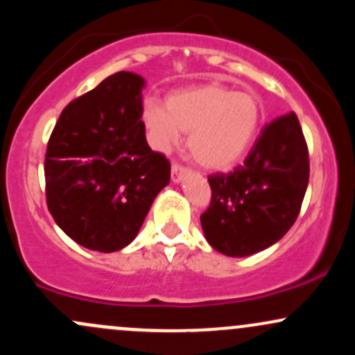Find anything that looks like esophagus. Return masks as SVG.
I'll return each instance as SVG.
<instances>
[{"label":"esophagus","mask_w":355,"mask_h":355,"mask_svg":"<svg viewBox=\"0 0 355 355\" xmlns=\"http://www.w3.org/2000/svg\"><path fill=\"white\" fill-rule=\"evenodd\" d=\"M187 173V168L184 165H180V163L173 162V165H171V180L173 182H180L182 177Z\"/></svg>","instance_id":"obj_1"}]
</instances>
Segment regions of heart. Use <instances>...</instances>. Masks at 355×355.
Instances as JSON below:
<instances>
[{
  "instance_id": "obj_1",
  "label": "heart",
  "mask_w": 355,
  "mask_h": 355,
  "mask_svg": "<svg viewBox=\"0 0 355 355\" xmlns=\"http://www.w3.org/2000/svg\"><path fill=\"white\" fill-rule=\"evenodd\" d=\"M263 107L251 92L209 83L173 92L166 107L146 103L143 121L151 141L170 150L189 135L190 155L209 170H225L239 162L258 135Z\"/></svg>"
}]
</instances>
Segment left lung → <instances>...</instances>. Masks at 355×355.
<instances>
[{
    "label": "left lung",
    "mask_w": 355,
    "mask_h": 355,
    "mask_svg": "<svg viewBox=\"0 0 355 355\" xmlns=\"http://www.w3.org/2000/svg\"><path fill=\"white\" fill-rule=\"evenodd\" d=\"M309 177V146L297 114L272 119L243 165L209 175L212 197L200 216L205 239L234 258L270 248L297 220Z\"/></svg>",
    "instance_id": "8db88e82"
}]
</instances>
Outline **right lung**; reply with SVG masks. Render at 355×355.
I'll return each instance as SVG.
<instances>
[{
  "label": "right lung",
  "instance_id": "right-lung-1",
  "mask_svg": "<svg viewBox=\"0 0 355 355\" xmlns=\"http://www.w3.org/2000/svg\"><path fill=\"white\" fill-rule=\"evenodd\" d=\"M143 85L131 72L106 77L64 107L46 145V207L92 251L128 246L170 184V162L146 143Z\"/></svg>",
  "mask_w": 355,
  "mask_h": 355
}]
</instances>
